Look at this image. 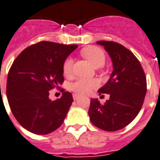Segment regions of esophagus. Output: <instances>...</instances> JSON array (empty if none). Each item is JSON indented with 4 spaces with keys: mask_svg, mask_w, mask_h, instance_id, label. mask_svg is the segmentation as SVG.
I'll return each mask as SVG.
<instances>
[{
    "mask_svg": "<svg viewBox=\"0 0 160 160\" xmlns=\"http://www.w3.org/2000/svg\"><path fill=\"white\" fill-rule=\"evenodd\" d=\"M80 97V95L79 94H77V93H73V98H74V100H76L78 98Z\"/></svg>",
    "mask_w": 160,
    "mask_h": 160,
    "instance_id": "34e87169",
    "label": "esophagus"
}]
</instances>
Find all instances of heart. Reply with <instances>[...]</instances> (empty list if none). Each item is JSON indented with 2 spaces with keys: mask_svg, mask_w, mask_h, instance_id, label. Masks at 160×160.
<instances>
[{
  "mask_svg": "<svg viewBox=\"0 0 160 160\" xmlns=\"http://www.w3.org/2000/svg\"><path fill=\"white\" fill-rule=\"evenodd\" d=\"M82 55L89 61L93 67L96 68L102 67L106 62V56L104 52L98 47H88L83 49ZM63 74L66 76H70L73 71V59L67 58L63 63ZM98 86V80L94 79H84L80 78L75 82L71 83L70 88L72 91L78 94H86L92 89H95Z\"/></svg>",
  "mask_w": 160,
  "mask_h": 160,
  "instance_id": "obj_1",
  "label": "heart"
}]
</instances>
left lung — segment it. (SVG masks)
Segmentation results:
<instances>
[{
	"instance_id": "left-lung-1",
	"label": "left lung",
	"mask_w": 160,
	"mask_h": 160,
	"mask_svg": "<svg viewBox=\"0 0 160 160\" xmlns=\"http://www.w3.org/2000/svg\"><path fill=\"white\" fill-rule=\"evenodd\" d=\"M97 43L104 47L111 57L113 71L98 91L99 94L108 93L109 99L104 104L91 99L89 119L99 129L116 132L132 122L141 111L147 90L146 77L139 60L129 49L112 41Z\"/></svg>"
}]
</instances>
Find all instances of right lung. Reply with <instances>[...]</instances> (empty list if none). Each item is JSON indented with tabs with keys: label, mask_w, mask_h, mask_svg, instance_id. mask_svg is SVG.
Returning <instances> with one entry per match:
<instances>
[{
	"label": "right lung",
	"mask_w": 160,
	"mask_h": 160,
	"mask_svg": "<svg viewBox=\"0 0 160 160\" xmlns=\"http://www.w3.org/2000/svg\"><path fill=\"white\" fill-rule=\"evenodd\" d=\"M76 48L42 41L22 51L11 65L6 96L14 117L28 132L49 134L64 122L72 94L62 90L61 98L52 101L49 91L64 82L63 63Z\"/></svg>",
	"instance_id": "1"
}]
</instances>
